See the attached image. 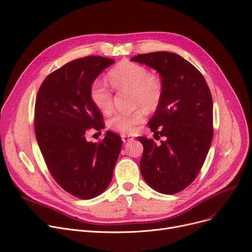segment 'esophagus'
I'll use <instances>...</instances> for the list:
<instances>
[{
  "instance_id": "1",
  "label": "esophagus",
  "mask_w": 252,
  "mask_h": 252,
  "mask_svg": "<svg viewBox=\"0 0 252 252\" xmlns=\"http://www.w3.org/2000/svg\"><path fill=\"white\" fill-rule=\"evenodd\" d=\"M122 139H123V141H124V143H126V142H128V141H130V140H133L134 138L130 137V136H127V135H126V134H122Z\"/></svg>"
}]
</instances>
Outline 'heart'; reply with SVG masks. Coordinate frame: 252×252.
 <instances>
[{
	"mask_svg": "<svg viewBox=\"0 0 252 252\" xmlns=\"http://www.w3.org/2000/svg\"><path fill=\"white\" fill-rule=\"evenodd\" d=\"M108 79L114 90L130 92L133 106L155 110L162 99V83L143 65L132 62H122L108 73ZM90 99L101 112L108 113L113 106V92L102 79H94L90 86ZM136 108L130 112H116L108 119V126L120 134H132L143 123L144 111Z\"/></svg>",
	"mask_w": 252,
	"mask_h": 252,
	"instance_id": "1",
	"label": "heart"
}]
</instances>
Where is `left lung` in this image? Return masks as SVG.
<instances>
[{"label": "left lung", "mask_w": 252, "mask_h": 252, "mask_svg": "<svg viewBox=\"0 0 252 252\" xmlns=\"http://www.w3.org/2000/svg\"><path fill=\"white\" fill-rule=\"evenodd\" d=\"M158 71L162 99L148 123L152 139L139 137L144 150L140 170L150 188L163 194L183 190L198 176L213 138V102L201 72L176 53L138 54L130 59Z\"/></svg>", "instance_id": "1"}]
</instances>
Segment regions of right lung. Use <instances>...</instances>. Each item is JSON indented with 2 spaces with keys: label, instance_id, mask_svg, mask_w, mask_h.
<instances>
[{
  "label": "right lung",
  "instance_id": "1",
  "mask_svg": "<svg viewBox=\"0 0 252 252\" xmlns=\"http://www.w3.org/2000/svg\"><path fill=\"white\" fill-rule=\"evenodd\" d=\"M113 63L96 56L72 61L47 76L36 97L35 134L43 158L60 187L82 200L107 189L123 145L112 132L97 143L86 140L91 129L105 126L90 86Z\"/></svg>",
  "mask_w": 252,
  "mask_h": 252
}]
</instances>
